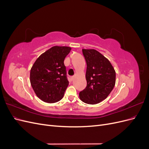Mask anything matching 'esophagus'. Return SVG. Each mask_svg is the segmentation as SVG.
Segmentation results:
<instances>
[{
	"label": "esophagus",
	"instance_id": "obj_1",
	"mask_svg": "<svg viewBox=\"0 0 149 149\" xmlns=\"http://www.w3.org/2000/svg\"><path fill=\"white\" fill-rule=\"evenodd\" d=\"M74 76H71V77L70 78V79H71V81H73V80L74 79Z\"/></svg>",
	"mask_w": 149,
	"mask_h": 149
}]
</instances>
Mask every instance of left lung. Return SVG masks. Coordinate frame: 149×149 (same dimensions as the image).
<instances>
[{"label":"left lung","instance_id":"obj_1","mask_svg":"<svg viewBox=\"0 0 149 149\" xmlns=\"http://www.w3.org/2000/svg\"><path fill=\"white\" fill-rule=\"evenodd\" d=\"M87 64L86 79L87 86L79 92L80 100L89 104L104 100L113 89L116 71L110 61L94 49H83Z\"/></svg>","mask_w":149,"mask_h":149}]
</instances>
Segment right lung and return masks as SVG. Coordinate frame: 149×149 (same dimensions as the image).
I'll use <instances>...</instances> for the list:
<instances>
[{
    "label": "right lung",
    "mask_w": 149,
    "mask_h": 149,
    "mask_svg": "<svg viewBox=\"0 0 149 149\" xmlns=\"http://www.w3.org/2000/svg\"><path fill=\"white\" fill-rule=\"evenodd\" d=\"M71 47L54 46L42 53L30 70V81L38 98L48 103L60 101L69 84L64 60Z\"/></svg>",
    "instance_id": "obj_1"
}]
</instances>
